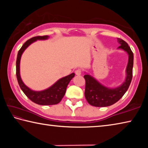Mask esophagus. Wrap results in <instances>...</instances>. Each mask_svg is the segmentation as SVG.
<instances>
[{
  "label": "esophagus",
  "instance_id": "34e87169",
  "mask_svg": "<svg viewBox=\"0 0 148 148\" xmlns=\"http://www.w3.org/2000/svg\"><path fill=\"white\" fill-rule=\"evenodd\" d=\"M75 74H76V75H77V76H80V75L82 74V71L79 69L76 70V71H75Z\"/></svg>",
  "mask_w": 148,
  "mask_h": 148
}]
</instances>
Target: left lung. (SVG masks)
<instances>
[{
	"label": "left lung",
	"instance_id": "obj_1",
	"mask_svg": "<svg viewBox=\"0 0 148 148\" xmlns=\"http://www.w3.org/2000/svg\"><path fill=\"white\" fill-rule=\"evenodd\" d=\"M120 46L117 49H122L128 54V62L125 72V81L116 87H109L102 85L89 74L84 76L86 79L85 97L89 104L96 107H106L114 104L123 96L131 84L133 68V53L126 42L121 38H117Z\"/></svg>",
	"mask_w": 148,
	"mask_h": 148
}]
</instances>
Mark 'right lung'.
I'll return each mask as SVG.
<instances>
[{
	"mask_svg": "<svg viewBox=\"0 0 148 148\" xmlns=\"http://www.w3.org/2000/svg\"><path fill=\"white\" fill-rule=\"evenodd\" d=\"M49 38V36H35L29 39L19 50L16 60V76L20 88L28 98L34 103L39 105H54L59 103L66 92V87L69 82L75 76L72 73L59 79L47 89L42 91H33L27 87L22 81L20 76V61L22 54L27 47L36 40H45Z\"/></svg>",
	"mask_w": 148,
	"mask_h": 148,
	"instance_id": "obj_1",
	"label": "right lung"
}]
</instances>
